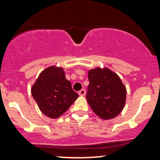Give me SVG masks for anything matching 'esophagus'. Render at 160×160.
I'll return each instance as SVG.
<instances>
[{
	"mask_svg": "<svg viewBox=\"0 0 160 160\" xmlns=\"http://www.w3.org/2000/svg\"><path fill=\"white\" fill-rule=\"evenodd\" d=\"M78 94L80 95V96H84V95H86V90L84 89H82L81 90L79 91Z\"/></svg>",
	"mask_w": 160,
	"mask_h": 160,
	"instance_id": "34e87169",
	"label": "esophagus"
}]
</instances>
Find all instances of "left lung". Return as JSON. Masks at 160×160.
I'll return each instance as SVG.
<instances>
[{"mask_svg": "<svg viewBox=\"0 0 160 160\" xmlns=\"http://www.w3.org/2000/svg\"><path fill=\"white\" fill-rule=\"evenodd\" d=\"M88 78L86 99L93 112L102 120L117 117L126 99V88L120 77L108 68H96L88 71Z\"/></svg>", "mask_w": 160, "mask_h": 160, "instance_id": "obj_1", "label": "left lung"}]
</instances>
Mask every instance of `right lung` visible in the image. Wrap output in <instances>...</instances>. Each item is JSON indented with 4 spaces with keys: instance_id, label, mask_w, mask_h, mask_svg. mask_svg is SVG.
Returning a JSON list of instances; mask_svg holds the SVG:
<instances>
[{
    "instance_id": "add662e5",
    "label": "right lung",
    "mask_w": 160,
    "mask_h": 160,
    "mask_svg": "<svg viewBox=\"0 0 160 160\" xmlns=\"http://www.w3.org/2000/svg\"><path fill=\"white\" fill-rule=\"evenodd\" d=\"M32 94L40 111L50 119L58 118L79 97L65 78L64 69L56 66H49L40 73Z\"/></svg>"
}]
</instances>
